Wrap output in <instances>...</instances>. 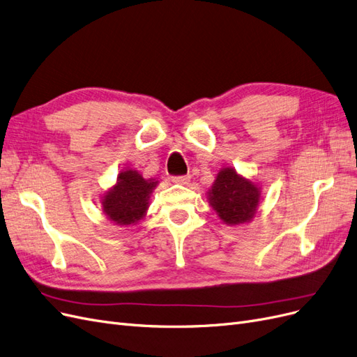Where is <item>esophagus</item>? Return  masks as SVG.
<instances>
[{
  "label": "esophagus",
  "instance_id": "1",
  "mask_svg": "<svg viewBox=\"0 0 357 357\" xmlns=\"http://www.w3.org/2000/svg\"><path fill=\"white\" fill-rule=\"evenodd\" d=\"M175 183H181V185H185V183L190 182V176H174L172 178Z\"/></svg>",
  "mask_w": 357,
  "mask_h": 357
}]
</instances>
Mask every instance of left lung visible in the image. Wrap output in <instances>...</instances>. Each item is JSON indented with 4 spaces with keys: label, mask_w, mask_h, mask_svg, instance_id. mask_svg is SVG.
<instances>
[{
    "label": "left lung",
    "mask_w": 357,
    "mask_h": 357,
    "mask_svg": "<svg viewBox=\"0 0 357 357\" xmlns=\"http://www.w3.org/2000/svg\"><path fill=\"white\" fill-rule=\"evenodd\" d=\"M208 200L220 220L227 225H240L252 221L261 202V188L254 181L238 175L233 167L218 172Z\"/></svg>",
    "instance_id": "1"
}]
</instances>
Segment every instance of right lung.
Listing matches in <instances>:
<instances>
[{
  "instance_id": "add662e5",
  "label": "right lung",
  "mask_w": 357,
  "mask_h": 357,
  "mask_svg": "<svg viewBox=\"0 0 357 357\" xmlns=\"http://www.w3.org/2000/svg\"><path fill=\"white\" fill-rule=\"evenodd\" d=\"M157 185L158 181L126 169L119 174L116 185L102 195V212L116 225H135L146 215L149 197Z\"/></svg>"
}]
</instances>
